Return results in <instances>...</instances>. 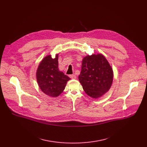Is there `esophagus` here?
Here are the masks:
<instances>
[{"label":"esophagus","instance_id":"esophagus-1","mask_svg":"<svg viewBox=\"0 0 147 147\" xmlns=\"http://www.w3.org/2000/svg\"><path fill=\"white\" fill-rule=\"evenodd\" d=\"M69 77L71 78V79H73V80H75V79H76V76H75V75H74V74H71V75H70L69 76Z\"/></svg>","mask_w":147,"mask_h":147}]
</instances>
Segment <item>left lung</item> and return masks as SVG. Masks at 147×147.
<instances>
[{
	"mask_svg": "<svg viewBox=\"0 0 147 147\" xmlns=\"http://www.w3.org/2000/svg\"><path fill=\"white\" fill-rule=\"evenodd\" d=\"M78 80L85 92L97 99L110 90L113 80V69L102 54L88 55L82 60Z\"/></svg>",
	"mask_w": 147,
	"mask_h": 147,
	"instance_id": "1",
	"label": "left lung"
}]
</instances>
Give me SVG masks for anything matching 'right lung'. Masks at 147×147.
Returning a JSON list of instances; mask_svg holds the SVG:
<instances>
[{"label":"right lung","instance_id":"1","mask_svg":"<svg viewBox=\"0 0 147 147\" xmlns=\"http://www.w3.org/2000/svg\"><path fill=\"white\" fill-rule=\"evenodd\" d=\"M58 56L59 54H56L53 59L51 55L46 56L39 63L36 72V81L40 90L52 98L59 96L70 80L59 70Z\"/></svg>","mask_w":147,"mask_h":147}]
</instances>
